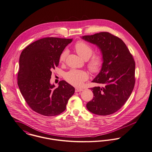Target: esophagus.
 Instances as JSON below:
<instances>
[{
  "label": "esophagus",
  "mask_w": 152,
  "mask_h": 152,
  "mask_svg": "<svg viewBox=\"0 0 152 152\" xmlns=\"http://www.w3.org/2000/svg\"><path fill=\"white\" fill-rule=\"evenodd\" d=\"M83 91V89H81V88H75V92H81V91Z\"/></svg>",
  "instance_id": "1"
}]
</instances>
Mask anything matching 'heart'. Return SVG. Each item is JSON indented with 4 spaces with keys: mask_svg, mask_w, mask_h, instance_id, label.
Listing matches in <instances>:
<instances>
[{
    "mask_svg": "<svg viewBox=\"0 0 152 152\" xmlns=\"http://www.w3.org/2000/svg\"><path fill=\"white\" fill-rule=\"evenodd\" d=\"M77 53L83 60L89 59L92 55L94 50L92 47L88 43L83 41L78 42L75 45ZM68 54L67 50H65L60 55L59 60L63 62ZM103 64V58L100 54L93 56L88 62V66L89 69L93 73H97L100 71ZM88 73L83 70L71 69L64 75V78L68 83L75 86H81L83 83L88 79Z\"/></svg>",
    "mask_w": 152,
    "mask_h": 152,
    "instance_id": "1",
    "label": "heart"
}]
</instances>
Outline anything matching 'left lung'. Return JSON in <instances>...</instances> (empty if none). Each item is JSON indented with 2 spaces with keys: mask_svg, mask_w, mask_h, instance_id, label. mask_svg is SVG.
I'll list each match as a JSON object with an SVG mask.
<instances>
[{
  "mask_svg": "<svg viewBox=\"0 0 152 152\" xmlns=\"http://www.w3.org/2000/svg\"><path fill=\"white\" fill-rule=\"evenodd\" d=\"M81 38L96 45L103 64L92 83L103 86L91 88L94 98L86 104L90 112L99 115L111 114L121 108L134 88L135 63L124 42L109 32H102Z\"/></svg>",
  "mask_w": 152,
  "mask_h": 152,
  "instance_id": "8db88e82",
  "label": "left lung"
}]
</instances>
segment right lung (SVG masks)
Here are the masks:
<instances>
[{
    "mask_svg": "<svg viewBox=\"0 0 152 152\" xmlns=\"http://www.w3.org/2000/svg\"><path fill=\"white\" fill-rule=\"evenodd\" d=\"M72 39L48 37L31 43L19 59L18 86L30 108L45 116L58 115L66 110L75 88L62 80L55 88L51 84L52 70L57 67L60 55Z\"/></svg>",
    "mask_w": 152,
    "mask_h": 152,
    "instance_id": "1",
    "label": "right lung"
}]
</instances>
